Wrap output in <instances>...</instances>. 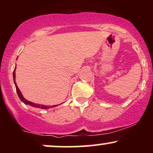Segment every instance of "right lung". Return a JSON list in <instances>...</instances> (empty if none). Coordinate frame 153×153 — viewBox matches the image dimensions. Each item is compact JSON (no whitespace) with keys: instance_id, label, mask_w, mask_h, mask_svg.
<instances>
[{"instance_id":"add662e5","label":"right lung","mask_w":153,"mask_h":153,"mask_svg":"<svg viewBox=\"0 0 153 153\" xmlns=\"http://www.w3.org/2000/svg\"><path fill=\"white\" fill-rule=\"evenodd\" d=\"M16 68L14 69V71H13V82H14V84H15V86H16V92H17V94H18L19 99H21V101H23L25 104L26 105H29V106H33V107H35V108H42V109H48V108H52V107H55L57 106V105H53V106H45V105H42V104H38V103H34L33 102H31V101H27V100L25 99L24 98V96H23V95L22 94V92H21L20 90L19 89L18 86H17L16 85V80H15V78H16Z\"/></svg>"}]
</instances>
